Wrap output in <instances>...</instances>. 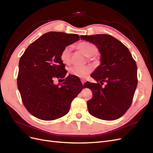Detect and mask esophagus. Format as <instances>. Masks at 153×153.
<instances>
[{
  "mask_svg": "<svg viewBox=\"0 0 153 153\" xmlns=\"http://www.w3.org/2000/svg\"><path fill=\"white\" fill-rule=\"evenodd\" d=\"M85 80L84 79H81V82H82V85H84V83H85Z\"/></svg>",
  "mask_w": 153,
  "mask_h": 153,
  "instance_id": "34e87169",
  "label": "esophagus"
}]
</instances>
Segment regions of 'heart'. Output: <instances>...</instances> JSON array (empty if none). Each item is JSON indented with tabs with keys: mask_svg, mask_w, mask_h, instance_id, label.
Instances as JSON below:
<instances>
[{
	"mask_svg": "<svg viewBox=\"0 0 153 153\" xmlns=\"http://www.w3.org/2000/svg\"><path fill=\"white\" fill-rule=\"evenodd\" d=\"M78 49L84 53L86 56L89 57L90 61L96 64L98 62L94 55L98 52V48L94 45L89 42H82L77 45ZM71 47H66L63 49L61 54V59L62 62L68 65L71 62ZM91 68L89 66H73L69 69V73L72 75L79 78H85L91 72Z\"/></svg>",
	"mask_w": 153,
	"mask_h": 153,
	"instance_id": "obj_1",
	"label": "heart"
}]
</instances>
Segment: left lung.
<instances>
[{"label": "left lung", "instance_id": "1", "mask_svg": "<svg viewBox=\"0 0 153 153\" xmlns=\"http://www.w3.org/2000/svg\"><path fill=\"white\" fill-rule=\"evenodd\" d=\"M80 38L96 46L101 54L100 64L92 73L100 83L84 84L93 94L87 102L89 114L106 121L121 117L130 106L137 86L135 61L126 46L110 35H82ZM103 82L106 85L102 88Z\"/></svg>", "mask_w": 153, "mask_h": 153}]
</instances>
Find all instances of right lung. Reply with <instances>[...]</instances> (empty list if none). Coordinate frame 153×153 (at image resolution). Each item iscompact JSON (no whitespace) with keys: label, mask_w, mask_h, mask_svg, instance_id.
Masks as SVG:
<instances>
[{"label":"right lung","mask_w":153,"mask_h":153,"mask_svg":"<svg viewBox=\"0 0 153 153\" xmlns=\"http://www.w3.org/2000/svg\"><path fill=\"white\" fill-rule=\"evenodd\" d=\"M78 40L76 34L48 32L32 43L21 57L18 88L23 103L34 117L52 121L64 116L83 89L81 82L69 75L62 84L53 82L54 77L63 78L67 73L61 59L62 51Z\"/></svg>","instance_id":"right-lung-1"}]
</instances>
